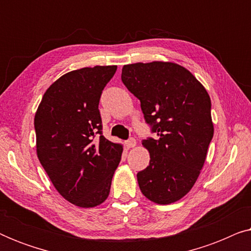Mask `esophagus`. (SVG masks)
Segmentation results:
<instances>
[{
  "label": "esophagus",
  "mask_w": 251,
  "mask_h": 251,
  "mask_svg": "<svg viewBox=\"0 0 251 251\" xmlns=\"http://www.w3.org/2000/svg\"><path fill=\"white\" fill-rule=\"evenodd\" d=\"M126 146L128 147V149H131V147H135V146H136V139H135V138H129V139L126 142Z\"/></svg>",
  "instance_id": "obj_1"
}]
</instances>
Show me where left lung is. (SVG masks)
<instances>
[{
  "instance_id": "left-lung-1",
  "label": "left lung",
  "mask_w": 251,
  "mask_h": 251,
  "mask_svg": "<svg viewBox=\"0 0 251 251\" xmlns=\"http://www.w3.org/2000/svg\"><path fill=\"white\" fill-rule=\"evenodd\" d=\"M121 80L157 136L143 140L151 160L137 174L140 191L159 204L180 200L197 181L214 136L210 97L190 71L174 63L125 65Z\"/></svg>"
}]
</instances>
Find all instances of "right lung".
Masks as SVG:
<instances>
[{"label":"right lung","instance_id":"add662e5","mask_svg":"<svg viewBox=\"0 0 251 251\" xmlns=\"http://www.w3.org/2000/svg\"><path fill=\"white\" fill-rule=\"evenodd\" d=\"M116 68L84 67L63 75L43 95L34 119L37 157L61 197L77 207L107 199L121 161L122 146L102 136L98 109Z\"/></svg>","mask_w":251,"mask_h":251}]
</instances>
